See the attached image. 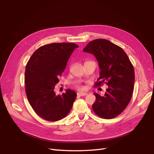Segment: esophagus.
<instances>
[{
	"label": "esophagus",
	"mask_w": 154,
	"mask_h": 154,
	"mask_svg": "<svg viewBox=\"0 0 154 154\" xmlns=\"http://www.w3.org/2000/svg\"><path fill=\"white\" fill-rule=\"evenodd\" d=\"M87 94V92H78L77 93V95L79 96H86Z\"/></svg>",
	"instance_id": "34e87169"
}]
</instances>
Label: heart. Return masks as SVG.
<instances>
[{
	"label": "heart",
	"mask_w": 154,
	"mask_h": 154,
	"mask_svg": "<svg viewBox=\"0 0 154 154\" xmlns=\"http://www.w3.org/2000/svg\"><path fill=\"white\" fill-rule=\"evenodd\" d=\"M77 88H78L79 90H83V89H84V87L81 86V85H78V86H77Z\"/></svg>",
	"instance_id": "b5f03b06"
}]
</instances>
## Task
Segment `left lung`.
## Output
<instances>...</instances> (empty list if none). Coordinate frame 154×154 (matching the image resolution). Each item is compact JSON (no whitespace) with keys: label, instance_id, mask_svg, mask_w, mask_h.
<instances>
[{"label":"left lung","instance_id":"left-lung-1","mask_svg":"<svg viewBox=\"0 0 154 154\" xmlns=\"http://www.w3.org/2000/svg\"><path fill=\"white\" fill-rule=\"evenodd\" d=\"M93 54L98 62L100 77L95 86L108 85L103 96L94 93L95 114L103 119H112L126 109L132 98L135 80L133 65L119 46L105 39L90 42L83 49Z\"/></svg>","mask_w":154,"mask_h":154}]
</instances>
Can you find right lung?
I'll return each mask as SVG.
<instances>
[{
    "label": "right lung",
    "instance_id": "1",
    "mask_svg": "<svg viewBox=\"0 0 154 154\" xmlns=\"http://www.w3.org/2000/svg\"><path fill=\"white\" fill-rule=\"evenodd\" d=\"M78 45L52 43L41 46L32 54L25 71V91L36 114L49 122L64 118L71 111L76 93L67 89L57 96L55 85L64 71L69 58Z\"/></svg>",
    "mask_w": 154,
    "mask_h": 154
}]
</instances>
